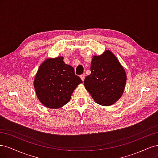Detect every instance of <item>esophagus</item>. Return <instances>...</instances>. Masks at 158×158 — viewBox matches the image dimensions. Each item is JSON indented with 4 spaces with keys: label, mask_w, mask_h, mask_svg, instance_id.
<instances>
[{
    "label": "esophagus",
    "mask_w": 158,
    "mask_h": 158,
    "mask_svg": "<svg viewBox=\"0 0 158 158\" xmlns=\"http://www.w3.org/2000/svg\"><path fill=\"white\" fill-rule=\"evenodd\" d=\"M85 76V74H81V75H80V78L82 79V81H84V80Z\"/></svg>",
    "instance_id": "esophagus-1"
}]
</instances>
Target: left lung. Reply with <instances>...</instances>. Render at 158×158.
<instances>
[{"label":"left lung","mask_w":158,"mask_h":158,"mask_svg":"<svg viewBox=\"0 0 158 158\" xmlns=\"http://www.w3.org/2000/svg\"><path fill=\"white\" fill-rule=\"evenodd\" d=\"M91 74L85 78V88L97 103L109 106L121 98L125 90L127 75L112 52L105 51L93 56Z\"/></svg>","instance_id":"8db88e82"}]
</instances>
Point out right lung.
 <instances>
[{
    "mask_svg": "<svg viewBox=\"0 0 158 158\" xmlns=\"http://www.w3.org/2000/svg\"><path fill=\"white\" fill-rule=\"evenodd\" d=\"M63 56L47 59L35 76L33 85L37 98L46 107L59 109L67 103L72 94L82 80L75 75L71 66L64 63Z\"/></svg>",
    "mask_w": 158,
    "mask_h": 158,
    "instance_id": "obj_1",
    "label": "right lung"
}]
</instances>
